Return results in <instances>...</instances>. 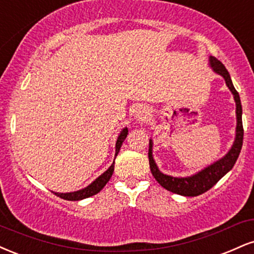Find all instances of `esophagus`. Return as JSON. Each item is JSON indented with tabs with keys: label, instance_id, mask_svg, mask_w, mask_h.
I'll return each mask as SVG.
<instances>
[{
	"label": "esophagus",
	"instance_id": "obj_1",
	"mask_svg": "<svg viewBox=\"0 0 254 254\" xmlns=\"http://www.w3.org/2000/svg\"><path fill=\"white\" fill-rule=\"evenodd\" d=\"M148 115H150V112H148V109H145V108H139L135 112V116L138 118V120L144 121L148 118Z\"/></svg>",
	"mask_w": 254,
	"mask_h": 254
}]
</instances>
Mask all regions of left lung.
Masks as SVG:
<instances>
[{"mask_svg": "<svg viewBox=\"0 0 254 254\" xmlns=\"http://www.w3.org/2000/svg\"><path fill=\"white\" fill-rule=\"evenodd\" d=\"M209 66L213 68V71L220 76L223 77L226 85L233 94L235 106V114H237V128H235V139L232 145L231 150L223 156L221 159L216 160L207 168L202 169L201 171L196 172L188 177H174L163 174L158 169L156 162L153 159V141L150 139V147H148V159H150V168L153 177L163 188H165L169 191L178 193L182 196H198L201 193L213 188L227 172L232 170L239 157L241 147H243V139H244V128H243V107H241L240 96L238 91L235 90L233 82H232L231 76L227 68L221 62L217 61L215 57H209Z\"/></svg>", "mask_w": 254, "mask_h": 254, "instance_id": "8db88e82", "label": "left lung"}]
</instances>
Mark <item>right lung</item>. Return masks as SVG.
<instances>
[{
  "label": "right lung",
  "instance_id": "1",
  "mask_svg": "<svg viewBox=\"0 0 254 254\" xmlns=\"http://www.w3.org/2000/svg\"><path fill=\"white\" fill-rule=\"evenodd\" d=\"M128 134V128L125 127L122 128L120 134H119L118 139H116V144H115V157L118 156L119 151H120L122 142L125 141ZM114 162H113L112 165L109 166L107 171H104L102 175L98 176V177L95 180L94 182H91L88 187L83 188V189L77 190V191H72V192H55L57 196H59L61 198L67 199V201H79V199H84L90 197V196L96 195L97 192H100L101 190L103 189V187L108 183L110 177H112L113 172H114Z\"/></svg>",
  "mask_w": 254,
  "mask_h": 254
}]
</instances>
